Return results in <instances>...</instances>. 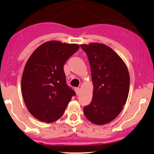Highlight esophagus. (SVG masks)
Listing matches in <instances>:
<instances>
[{
    "label": "esophagus",
    "mask_w": 154,
    "mask_h": 154,
    "mask_svg": "<svg viewBox=\"0 0 154 154\" xmlns=\"http://www.w3.org/2000/svg\"><path fill=\"white\" fill-rule=\"evenodd\" d=\"M75 92H76L77 95H79L80 94V88H75Z\"/></svg>",
    "instance_id": "34e87169"
}]
</instances>
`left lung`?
<instances>
[{"label":"left lung","instance_id":"8db88e82","mask_svg":"<svg viewBox=\"0 0 154 154\" xmlns=\"http://www.w3.org/2000/svg\"><path fill=\"white\" fill-rule=\"evenodd\" d=\"M89 60L93 97L83 108L86 118L96 125L108 124L121 113L129 93L130 75L126 64L103 43L81 45Z\"/></svg>","mask_w":154,"mask_h":154}]
</instances>
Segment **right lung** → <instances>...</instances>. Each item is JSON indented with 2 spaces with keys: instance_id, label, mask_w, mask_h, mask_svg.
Returning <instances> with one entry per match:
<instances>
[{
  "instance_id": "add662e5",
  "label": "right lung",
  "mask_w": 154,
  "mask_h": 154,
  "mask_svg": "<svg viewBox=\"0 0 154 154\" xmlns=\"http://www.w3.org/2000/svg\"><path fill=\"white\" fill-rule=\"evenodd\" d=\"M79 48L77 44L50 41L38 47L28 58L22 75V92L28 111L38 120H58L75 95L66 85L64 64Z\"/></svg>"
}]
</instances>
